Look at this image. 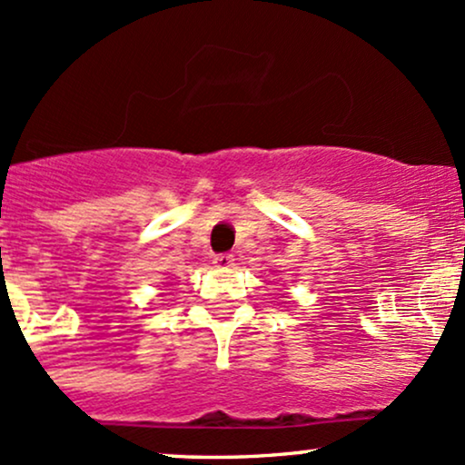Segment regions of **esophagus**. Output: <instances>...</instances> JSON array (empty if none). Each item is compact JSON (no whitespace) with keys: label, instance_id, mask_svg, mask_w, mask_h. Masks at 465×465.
Listing matches in <instances>:
<instances>
[{"label":"esophagus","instance_id":"esophagus-1","mask_svg":"<svg viewBox=\"0 0 465 465\" xmlns=\"http://www.w3.org/2000/svg\"><path fill=\"white\" fill-rule=\"evenodd\" d=\"M214 264L218 266V269H229V266H233V255H229V253L216 255Z\"/></svg>","mask_w":465,"mask_h":465}]
</instances>
